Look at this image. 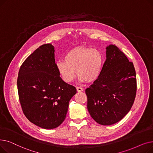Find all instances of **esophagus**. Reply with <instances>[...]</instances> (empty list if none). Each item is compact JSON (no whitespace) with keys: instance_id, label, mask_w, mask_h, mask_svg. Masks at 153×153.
<instances>
[{"instance_id":"esophagus-1","label":"esophagus","mask_w":153,"mask_h":153,"mask_svg":"<svg viewBox=\"0 0 153 153\" xmlns=\"http://www.w3.org/2000/svg\"><path fill=\"white\" fill-rule=\"evenodd\" d=\"M76 89H77V92H82V91H84V89H83L82 87H79V86H77V87H76Z\"/></svg>"}]
</instances>
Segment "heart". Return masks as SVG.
Listing matches in <instances>:
<instances>
[{"label":"heart","instance_id":"1","mask_svg":"<svg viewBox=\"0 0 153 153\" xmlns=\"http://www.w3.org/2000/svg\"><path fill=\"white\" fill-rule=\"evenodd\" d=\"M103 62L102 54L97 49L79 46L69 51L64 56V61H58L56 68L66 82L73 81L76 72L82 81L91 82L99 77Z\"/></svg>","mask_w":153,"mask_h":153}]
</instances>
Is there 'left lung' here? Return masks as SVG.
I'll return each mask as SVG.
<instances>
[{"label": "left lung", "instance_id": "left-lung-1", "mask_svg": "<svg viewBox=\"0 0 153 153\" xmlns=\"http://www.w3.org/2000/svg\"><path fill=\"white\" fill-rule=\"evenodd\" d=\"M107 59L94 83L85 89L87 110L100 125H110L130 110L136 94V71L132 62L116 45L106 48Z\"/></svg>", "mask_w": 153, "mask_h": 153}]
</instances>
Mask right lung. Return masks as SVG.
<instances>
[{
    "label": "right lung",
    "mask_w": 153,
    "mask_h": 153,
    "mask_svg": "<svg viewBox=\"0 0 153 153\" xmlns=\"http://www.w3.org/2000/svg\"><path fill=\"white\" fill-rule=\"evenodd\" d=\"M54 53L51 44L40 46L23 62L17 78L24 115L45 129H53L64 122L69 100L77 92L59 76Z\"/></svg>",
    "instance_id": "1"
}]
</instances>
